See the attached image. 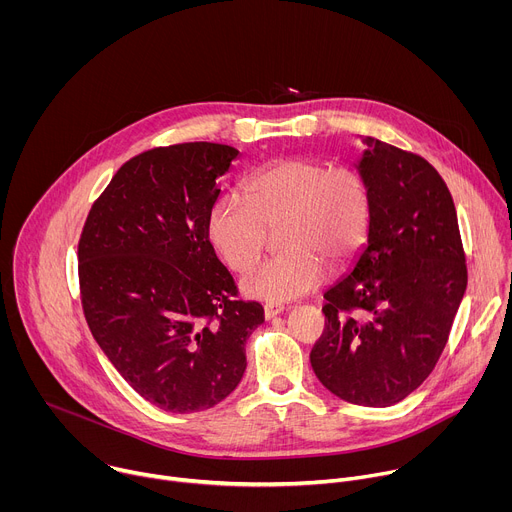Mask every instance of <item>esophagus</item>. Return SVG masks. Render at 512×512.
Instances as JSON below:
<instances>
[{
    "label": "esophagus",
    "instance_id": "esophagus-1",
    "mask_svg": "<svg viewBox=\"0 0 512 512\" xmlns=\"http://www.w3.org/2000/svg\"><path fill=\"white\" fill-rule=\"evenodd\" d=\"M283 310H285V308H283V306H279V304H267V306L263 308V312H265V318H267V320H271V318L279 316Z\"/></svg>",
    "mask_w": 512,
    "mask_h": 512
}]
</instances>
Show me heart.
<instances>
[{"instance_id":"1","label":"heart","mask_w":512,"mask_h":512,"mask_svg":"<svg viewBox=\"0 0 512 512\" xmlns=\"http://www.w3.org/2000/svg\"><path fill=\"white\" fill-rule=\"evenodd\" d=\"M247 200L218 196L206 216L214 251L233 271H245L277 231L285 253L257 263L243 279L245 296L291 302L312 294L328 263H348L367 243L373 216L371 186L354 168H330L312 158H285L245 182Z\"/></svg>"}]
</instances>
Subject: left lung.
<instances>
[{"label": "left lung", "mask_w": 512, "mask_h": 512, "mask_svg": "<svg viewBox=\"0 0 512 512\" xmlns=\"http://www.w3.org/2000/svg\"><path fill=\"white\" fill-rule=\"evenodd\" d=\"M354 168L373 216L354 267L324 294L326 330L310 360L336 397L389 407L413 393L446 348L468 285L452 194L423 158L373 137Z\"/></svg>", "instance_id": "left-lung-1"}]
</instances>
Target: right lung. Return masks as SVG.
<instances>
[{
  "label": "right lung",
  "instance_id": "right-lung-1",
  "mask_svg": "<svg viewBox=\"0 0 512 512\" xmlns=\"http://www.w3.org/2000/svg\"><path fill=\"white\" fill-rule=\"evenodd\" d=\"M239 150L178 143L125 162L93 204L79 243L87 324L119 375L156 407L194 413L227 399L263 324L235 300L206 216Z\"/></svg>",
  "mask_w": 512,
  "mask_h": 512
}]
</instances>
